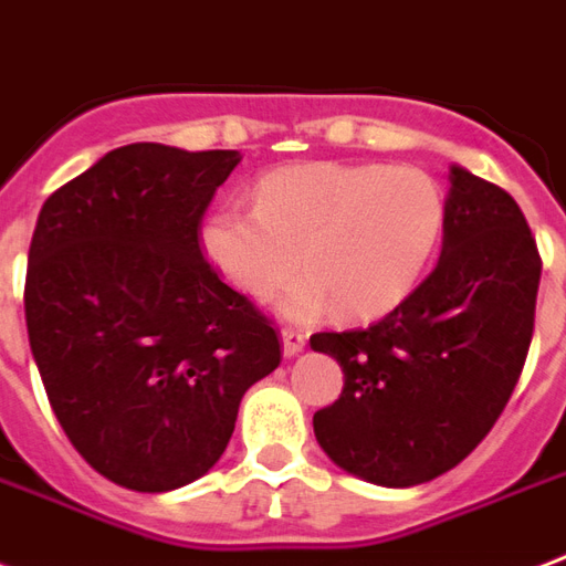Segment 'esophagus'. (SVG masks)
I'll return each instance as SVG.
<instances>
[{"label": "esophagus", "instance_id": "1", "mask_svg": "<svg viewBox=\"0 0 566 566\" xmlns=\"http://www.w3.org/2000/svg\"><path fill=\"white\" fill-rule=\"evenodd\" d=\"M305 340H308V335L302 329H282V350L284 356L291 359V356H296V353L305 350Z\"/></svg>", "mask_w": 566, "mask_h": 566}]
</instances>
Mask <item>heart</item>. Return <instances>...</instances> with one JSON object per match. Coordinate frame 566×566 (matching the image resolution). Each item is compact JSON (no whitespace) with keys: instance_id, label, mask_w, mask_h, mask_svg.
Segmentation results:
<instances>
[{"instance_id":"b5f03b06","label":"heart","mask_w":566,"mask_h":566,"mask_svg":"<svg viewBox=\"0 0 566 566\" xmlns=\"http://www.w3.org/2000/svg\"><path fill=\"white\" fill-rule=\"evenodd\" d=\"M442 192L416 166L302 163L275 168L254 187V213L226 207L201 228V249L231 287L287 314L335 300L347 317L398 305L424 270L442 231Z\"/></svg>"}]
</instances>
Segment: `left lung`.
Returning <instances> with one entry per match:
<instances>
[{
	"instance_id": "8db88e82",
	"label": "left lung",
	"mask_w": 566,
	"mask_h": 566,
	"mask_svg": "<svg viewBox=\"0 0 566 566\" xmlns=\"http://www.w3.org/2000/svg\"><path fill=\"white\" fill-rule=\"evenodd\" d=\"M448 180L437 270L382 321L312 335L344 370L314 437L368 484H424L472 454L532 344L541 254L523 210L460 166Z\"/></svg>"
}]
</instances>
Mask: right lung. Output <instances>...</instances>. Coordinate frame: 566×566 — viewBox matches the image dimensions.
I'll list each match as a JSON object with an SVG mask.
<instances>
[{
	"mask_svg": "<svg viewBox=\"0 0 566 566\" xmlns=\"http://www.w3.org/2000/svg\"><path fill=\"white\" fill-rule=\"evenodd\" d=\"M240 159L124 145L55 189L34 226L25 329L50 407L85 463L136 493L210 472L249 386L282 361L270 321L198 245Z\"/></svg>",
	"mask_w": 566,
	"mask_h": 566,
	"instance_id": "add662e5",
	"label": "right lung"
}]
</instances>
